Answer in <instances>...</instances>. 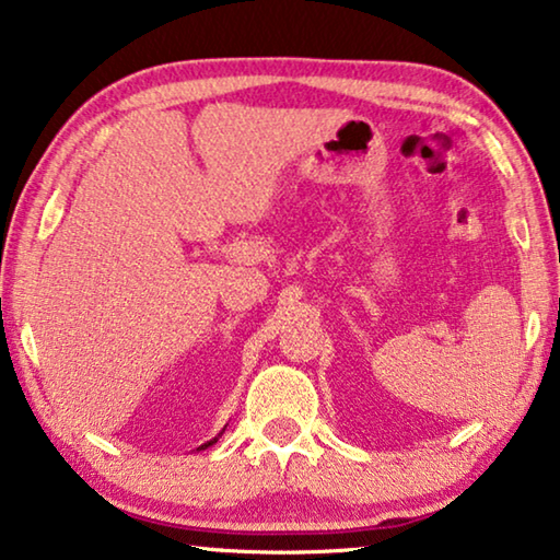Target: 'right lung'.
<instances>
[{
	"instance_id": "obj_1",
	"label": "right lung",
	"mask_w": 560,
	"mask_h": 560,
	"mask_svg": "<svg viewBox=\"0 0 560 560\" xmlns=\"http://www.w3.org/2000/svg\"><path fill=\"white\" fill-rule=\"evenodd\" d=\"M221 433H224V431H221ZM221 433H219V436H221ZM217 436V439H219ZM217 439H211V441H207V443H203V446H199L197 451H201V448H209V446H214V443H217Z\"/></svg>"
}]
</instances>
